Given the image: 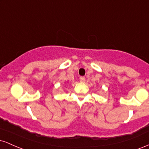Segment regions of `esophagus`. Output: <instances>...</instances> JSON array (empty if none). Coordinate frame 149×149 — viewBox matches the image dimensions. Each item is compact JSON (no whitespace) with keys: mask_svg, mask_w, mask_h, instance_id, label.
<instances>
[{"mask_svg":"<svg viewBox=\"0 0 149 149\" xmlns=\"http://www.w3.org/2000/svg\"><path fill=\"white\" fill-rule=\"evenodd\" d=\"M79 80H80V81H81V82H85L86 79H85V77H80Z\"/></svg>","mask_w":149,"mask_h":149,"instance_id":"esophagus-1","label":"esophagus"}]
</instances>
